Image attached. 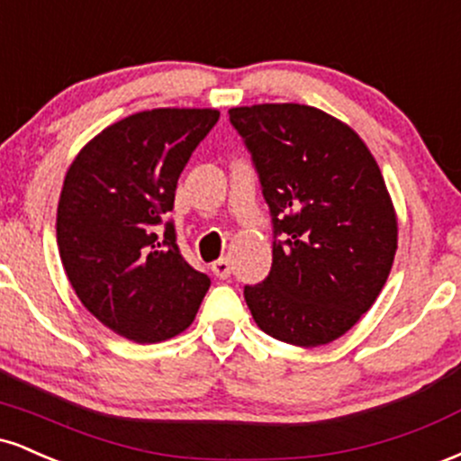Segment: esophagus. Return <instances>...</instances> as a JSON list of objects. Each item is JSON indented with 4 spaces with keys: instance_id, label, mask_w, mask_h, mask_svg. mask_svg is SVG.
<instances>
[{
    "instance_id": "esophagus-1",
    "label": "esophagus",
    "mask_w": 461,
    "mask_h": 461,
    "mask_svg": "<svg viewBox=\"0 0 461 461\" xmlns=\"http://www.w3.org/2000/svg\"><path fill=\"white\" fill-rule=\"evenodd\" d=\"M212 273L216 275L219 279H227L231 275V264L227 258H221V260L212 262Z\"/></svg>"
}]
</instances>
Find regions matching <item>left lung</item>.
I'll list each match as a JSON object with an SVG mask.
<instances>
[{"instance_id": "8db88e82", "label": "left lung", "mask_w": 461, "mask_h": 461, "mask_svg": "<svg viewBox=\"0 0 461 461\" xmlns=\"http://www.w3.org/2000/svg\"><path fill=\"white\" fill-rule=\"evenodd\" d=\"M271 208L273 267L245 285L253 321L294 347H321L362 319L396 253V212L379 164L336 116L303 104L230 110Z\"/></svg>"}]
</instances>
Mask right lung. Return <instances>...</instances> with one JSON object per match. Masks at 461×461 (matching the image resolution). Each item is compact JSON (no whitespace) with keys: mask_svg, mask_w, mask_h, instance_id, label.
<instances>
[{"mask_svg":"<svg viewBox=\"0 0 461 461\" xmlns=\"http://www.w3.org/2000/svg\"><path fill=\"white\" fill-rule=\"evenodd\" d=\"M221 113L153 108L99 131L68 167L56 236L77 299L99 322L151 345L188 330L210 288L184 260L171 212L179 173Z\"/></svg>","mask_w":461,"mask_h":461,"instance_id":"right-lung-1","label":"right lung"}]
</instances>
